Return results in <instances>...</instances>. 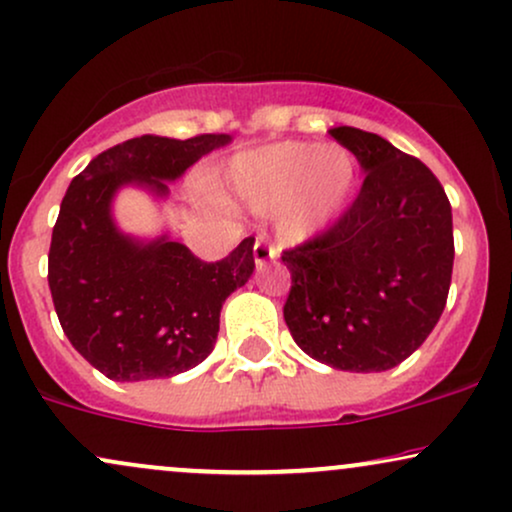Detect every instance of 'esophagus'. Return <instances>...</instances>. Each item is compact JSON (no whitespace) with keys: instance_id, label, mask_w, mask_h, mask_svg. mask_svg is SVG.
Masks as SVG:
<instances>
[{"instance_id":"1","label":"esophagus","mask_w":512,"mask_h":512,"mask_svg":"<svg viewBox=\"0 0 512 512\" xmlns=\"http://www.w3.org/2000/svg\"><path fill=\"white\" fill-rule=\"evenodd\" d=\"M255 264H267V262H274L276 257H279V248H276V245H272V243H267V240L264 238H257V243H255Z\"/></svg>"}]
</instances>
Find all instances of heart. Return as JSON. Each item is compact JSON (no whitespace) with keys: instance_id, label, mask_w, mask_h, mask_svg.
Returning <instances> with one entry per match:
<instances>
[{"instance_id":"obj_1","label":"heart","mask_w":512,"mask_h":512,"mask_svg":"<svg viewBox=\"0 0 512 512\" xmlns=\"http://www.w3.org/2000/svg\"><path fill=\"white\" fill-rule=\"evenodd\" d=\"M226 193L252 212L276 209L286 243H305L334 221L355 186V162L341 145L281 140L240 152L226 169Z\"/></svg>"}]
</instances>
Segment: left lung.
<instances>
[{"label":"left lung","instance_id":"left-lung-1","mask_svg":"<svg viewBox=\"0 0 512 512\" xmlns=\"http://www.w3.org/2000/svg\"><path fill=\"white\" fill-rule=\"evenodd\" d=\"M365 181L346 212L283 250V319L307 355L343 372H384L432 334L453 274L451 202L429 166L377 133L331 128Z\"/></svg>","mask_w":512,"mask_h":512}]
</instances>
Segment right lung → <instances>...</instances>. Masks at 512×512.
Wrapping results in <instances>:
<instances>
[{
	"instance_id": "add662e5",
	"label": "right lung",
	"mask_w": 512,
	"mask_h": 512,
	"mask_svg": "<svg viewBox=\"0 0 512 512\" xmlns=\"http://www.w3.org/2000/svg\"><path fill=\"white\" fill-rule=\"evenodd\" d=\"M229 140L140 135L97 155L66 190L49 245V291L71 346L104 377L166 379L214 350L221 305L255 269V238L224 260L202 262L166 236L152 243L123 236L112 197L128 183L166 195L164 181Z\"/></svg>"
}]
</instances>
